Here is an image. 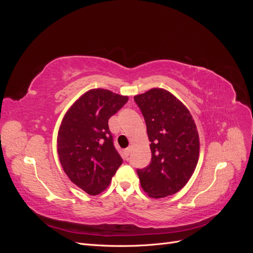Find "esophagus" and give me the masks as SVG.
Instances as JSON below:
<instances>
[{
  "instance_id": "34e87169",
  "label": "esophagus",
  "mask_w": 253,
  "mask_h": 253,
  "mask_svg": "<svg viewBox=\"0 0 253 253\" xmlns=\"http://www.w3.org/2000/svg\"><path fill=\"white\" fill-rule=\"evenodd\" d=\"M129 153H131V148H127V149L125 150V155H126V157H127V156L129 155Z\"/></svg>"
}]
</instances>
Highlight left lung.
<instances>
[{
	"instance_id": "8db88e82",
	"label": "left lung",
	"mask_w": 253,
	"mask_h": 253,
	"mask_svg": "<svg viewBox=\"0 0 253 253\" xmlns=\"http://www.w3.org/2000/svg\"><path fill=\"white\" fill-rule=\"evenodd\" d=\"M147 125L151 164L137 170L143 191L163 198L186 186L200 157V136L192 115L165 88H151L134 97Z\"/></svg>"
}]
</instances>
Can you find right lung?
I'll use <instances>...</instances> for the list:
<instances>
[{"instance_id":"add662e5","label":"right lung","mask_w":253,"mask_h":253,"mask_svg":"<svg viewBox=\"0 0 253 253\" xmlns=\"http://www.w3.org/2000/svg\"><path fill=\"white\" fill-rule=\"evenodd\" d=\"M127 100V96L109 89H89L61 121L57 138L61 166L71 181L89 195L103 192L122 164L108 122Z\"/></svg>"}]
</instances>
